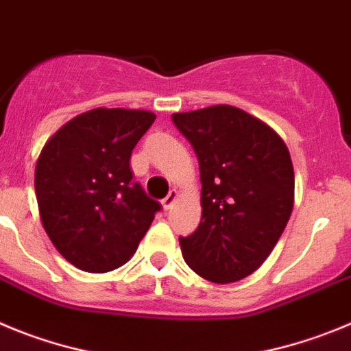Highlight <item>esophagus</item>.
<instances>
[{"mask_svg": "<svg viewBox=\"0 0 351 351\" xmlns=\"http://www.w3.org/2000/svg\"><path fill=\"white\" fill-rule=\"evenodd\" d=\"M176 197H178V192H176V191H169V194L162 199L164 210H171V206H173V204H175Z\"/></svg>", "mask_w": 351, "mask_h": 351, "instance_id": "34e87169", "label": "esophagus"}]
</instances>
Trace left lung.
<instances>
[{
    "label": "left lung",
    "instance_id": "8db88e82",
    "mask_svg": "<svg viewBox=\"0 0 351 351\" xmlns=\"http://www.w3.org/2000/svg\"><path fill=\"white\" fill-rule=\"evenodd\" d=\"M201 173V223L180 238L185 262L213 283L243 280L264 264L293 208V168L276 132L236 106L173 113Z\"/></svg>",
    "mask_w": 351,
    "mask_h": 351
}]
</instances>
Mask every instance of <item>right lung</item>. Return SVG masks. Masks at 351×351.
<instances>
[{"label":"right lung","mask_w":351,"mask_h":351,"mask_svg":"<svg viewBox=\"0 0 351 351\" xmlns=\"http://www.w3.org/2000/svg\"><path fill=\"white\" fill-rule=\"evenodd\" d=\"M154 121L147 110H90L62 125L38 157L34 191L43 229L78 269L124 266L160 210L129 168L132 148Z\"/></svg>","instance_id":"right-lung-1"}]
</instances>
